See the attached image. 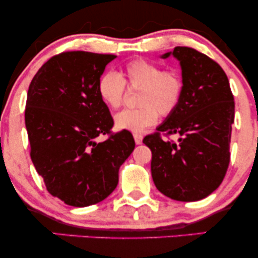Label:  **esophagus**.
Masks as SVG:
<instances>
[{"mask_svg":"<svg viewBox=\"0 0 258 258\" xmlns=\"http://www.w3.org/2000/svg\"><path fill=\"white\" fill-rule=\"evenodd\" d=\"M133 138H135L136 144H142V142H143V136L139 135V133H135V135H133Z\"/></svg>","mask_w":258,"mask_h":258,"instance_id":"1","label":"esophagus"}]
</instances>
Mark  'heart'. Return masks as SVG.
I'll use <instances>...</instances> for the list:
<instances>
[{"mask_svg":"<svg viewBox=\"0 0 258 258\" xmlns=\"http://www.w3.org/2000/svg\"><path fill=\"white\" fill-rule=\"evenodd\" d=\"M120 74L106 72L98 81V94L109 108L122 104L127 85L139 88L135 109H125L115 115V127L130 132H143L162 116L172 114L183 94V81L176 72H162L161 67L144 59H136L125 65Z\"/></svg>","mask_w":258,"mask_h":258,"instance_id":"b5f03b06","label":"heart"}]
</instances>
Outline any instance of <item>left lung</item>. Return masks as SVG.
<instances>
[{
    "label": "left lung",
    "mask_w": 258,
    "mask_h": 258,
    "mask_svg": "<svg viewBox=\"0 0 258 258\" xmlns=\"http://www.w3.org/2000/svg\"><path fill=\"white\" fill-rule=\"evenodd\" d=\"M172 55L182 70L178 106L143 143L152 150V177L159 191L177 201H198L214 193L229 165L234 97L223 69L203 53L176 47ZM160 133L177 134L165 141Z\"/></svg>",
    "instance_id": "obj_1"
}]
</instances>
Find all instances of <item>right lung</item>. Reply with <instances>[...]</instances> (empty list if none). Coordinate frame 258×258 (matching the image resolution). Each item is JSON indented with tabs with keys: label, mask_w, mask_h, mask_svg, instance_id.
Wrapping results in <instances>:
<instances>
[{
	"label": "right lung",
	"mask_w": 258,
	"mask_h": 258,
	"mask_svg": "<svg viewBox=\"0 0 258 258\" xmlns=\"http://www.w3.org/2000/svg\"><path fill=\"white\" fill-rule=\"evenodd\" d=\"M116 55L64 52L46 61L28 91L25 126L31 160L47 190L67 205L86 207L108 198L119 168L135 149L128 131L111 135L114 121L98 81Z\"/></svg>",
	"instance_id": "add662e5"
}]
</instances>
